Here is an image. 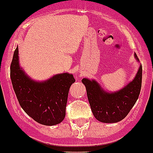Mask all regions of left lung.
<instances>
[{
  "label": "left lung",
  "instance_id": "8db88e82",
  "mask_svg": "<svg viewBox=\"0 0 153 153\" xmlns=\"http://www.w3.org/2000/svg\"><path fill=\"white\" fill-rule=\"evenodd\" d=\"M135 57L139 61L137 55ZM143 67L140 66L136 76L125 87L114 93L102 90L94 79H82L86 89L87 97L93 116L98 121L113 123L123 120L139 98L142 86Z\"/></svg>",
  "mask_w": 153,
  "mask_h": 153
}]
</instances>
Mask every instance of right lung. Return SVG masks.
I'll return each mask as SVG.
<instances>
[{
	"label": "right lung",
	"instance_id": "right-lung-1",
	"mask_svg": "<svg viewBox=\"0 0 153 153\" xmlns=\"http://www.w3.org/2000/svg\"><path fill=\"white\" fill-rule=\"evenodd\" d=\"M10 79L19 104L29 117L45 126L63 121L69 90L75 82L72 74H56L43 82L33 80L20 67L17 47L10 64Z\"/></svg>",
	"mask_w": 153,
	"mask_h": 153
}]
</instances>
